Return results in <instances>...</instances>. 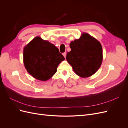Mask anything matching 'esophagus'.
<instances>
[{
  "label": "esophagus",
  "instance_id": "obj_1",
  "mask_svg": "<svg viewBox=\"0 0 128 128\" xmlns=\"http://www.w3.org/2000/svg\"><path fill=\"white\" fill-rule=\"evenodd\" d=\"M63 54V56H64V58H66V53H64L63 54Z\"/></svg>",
  "mask_w": 128,
  "mask_h": 128
}]
</instances>
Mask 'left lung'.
I'll list each match as a JSON object with an SVG mask.
<instances>
[{"label": "left lung", "instance_id": "1", "mask_svg": "<svg viewBox=\"0 0 128 128\" xmlns=\"http://www.w3.org/2000/svg\"><path fill=\"white\" fill-rule=\"evenodd\" d=\"M71 51L67 53L66 59L77 75L86 78L98 70L102 62L101 43L90 34L83 32L78 40L70 43Z\"/></svg>", "mask_w": 128, "mask_h": 128}]
</instances>
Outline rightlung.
Segmentation results:
<instances>
[{
  "mask_svg": "<svg viewBox=\"0 0 128 128\" xmlns=\"http://www.w3.org/2000/svg\"><path fill=\"white\" fill-rule=\"evenodd\" d=\"M23 60L26 71L34 78L46 81L55 74L64 58L56 46L40 36L24 46Z\"/></svg>",
  "mask_w": 128,
  "mask_h": 128,
  "instance_id": "obj_1",
  "label": "right lung"
}]
</instances>
